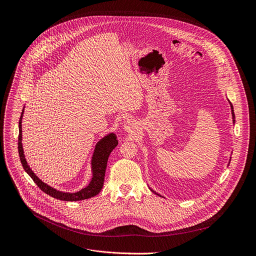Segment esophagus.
<instances>
[{
    "mask_svg": "<svg viewBox=\"0 0 256 256\" xmlns=\"http://www.w3.org/2000/svg\"><path fill=\"white\" fill-rule=\"evenodd\" d=\"M138 128V126L134 122H132V120H128L124 124V130L128 132H130V134H134Z\"/></svg>",
    "mask_w": 256,
    "mask_h": 256,
    "instance_id": "34e87169",
    "label": "esophagus"
}]
</instances>
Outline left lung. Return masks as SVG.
<instances>
[{"mask_svg":"<svg viewBox=\"0 0 256 256\" xmlns=\"http://www.w3.org/2000/svg\"><path fill=\"white\" fill-rule=\"evenodd\" d=\"M230 107H232V115H233V118H235V114H234V110H233V106H232V104H230ZM234 122H235V120H234Z\"/></svg>","mask_w":256,"mask_h":256,"instance_id":"obj_1","label":"left lung"}]
</instances>
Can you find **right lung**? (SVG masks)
<instances>
[{
	"label": "right lung",
	"instance_id": "right-lung-1",
	"mask_svg": "<svg viewBox=\"0 0 256 256\" xmlns=\"http://www.w3.org/2000/svg\"><path fill=\"white\" fill-rule=\"evenodd\" d=\"M23 110L21 112L20 118H19V136H18V153L20 157L21 164L24 168V170L28 174V176L34 180L36 184L38 187L44 192L46 194H48L49 196H52L53 198L63 200V201H80V200H84L94 197L98 195L103 188L104 184V178H105V172H106V166H107V161L110 153L112 150L118 146V141L116 140V136L114 134H110L103 138L102 140H100L95 148L94 154H92V178L90 184L86 186V188L82 190L76 192V193H64L60 192L47 184H44L30 170L28 166L26 159L24 157V154H23V148H22V116H23Z\"/></svg>",
	"mask_w": 256,
	"mask_h": 256
}]
</instances>
